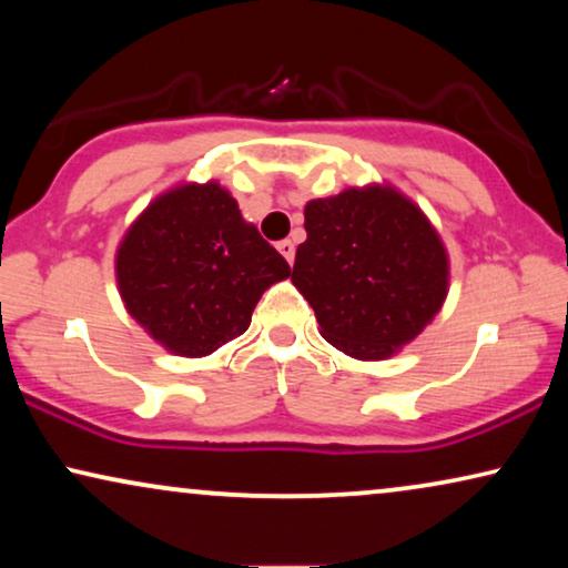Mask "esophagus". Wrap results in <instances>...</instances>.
<instances>
[{
	"mask_svg": "<svg viewBox=\"0 0 568 568\" xmlns=\"http://www.w3.org/2000/svg\"><path fill=\"white\" fill-rule=\"evenodd\" d=\"M276 247H278V253H282L286 258V263H294V243H292V240H282V243H278Z\"/></svg>",
	"mask_w": 568,
	"mask_h": 568,
	"instance_id": "34e87169",
	"label": "esophagus"
}]
</instances>
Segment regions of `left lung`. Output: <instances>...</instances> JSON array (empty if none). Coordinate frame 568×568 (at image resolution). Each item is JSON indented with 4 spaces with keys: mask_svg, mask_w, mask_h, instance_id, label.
Instances as JSON below:
<instances>
[{
    "mask_svg": "<svg viewBox=\"0 0 568 568\" xmlns=\"http://www.w3.org/2000/svg\"><path fill=\"white\" fill-rule=\"evenodd\" d=\"M292 284L323 338L354 359H390L445 305L449 255L418 204L390 183L307 201Z\"/></svg>",
    "mask_w": 568,
    "mask_h": 568,
    "instance_id": "8db88e82",
    "label": "left lung"
}]
</instances>
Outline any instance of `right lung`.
I'll list each match as a JSON object with an SVG mask.
<instances>
[{"instance_id": "obj_1", "label": "right lung", "mask_w": 568, "mask_h": 568, "mask_svg": "<svg viewBox=\"0 0 568 568\" xmlns=\"http://www.w3.org/2000/svg\"><path fill=\"white\" fill-rule=\"evenodd\" d=\"M286 276L290 263L216 181L160 193L115 251L129 315L165 352L191 359L245 333L261 294Z\"/></svg>"}]
</instances>
